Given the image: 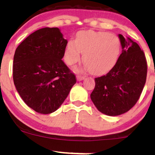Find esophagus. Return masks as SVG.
<instances>
[{"instance_id":"1","label":"esophagus","mask_w":155,"mask_h":155,"mask_svg":"<svg viewBox=\"0 0 155 155\" xmlns=\"http://www.w3.org/2000/svg\"><path fill=\"white\" fill-rule=\"evenodd\" d=\"M85 76H77V79L79 81H82V80H83L84 79H85Z\"/></svg>"}]
</instances>
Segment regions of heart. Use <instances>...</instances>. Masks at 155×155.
<instances>
[{
  "instance_id": "b5f03b06",
  "label": "heart",
  "mask_w": 155,
  "mask_h": 155,
  "mask_svg": "<svg viewBox=\"0 0 155 155\" xmlns=\"http://www.w3.org/2000/svg\"><path fill=\"white\" fill-rule=\"evenodd\" d=\"M121 52V42L117 35L106 31H82L76 40H70L64 59L69 66L79 62L82 55L84 67L95 75L107 73L115 66Z\"/></svg>"
}]
</instances>
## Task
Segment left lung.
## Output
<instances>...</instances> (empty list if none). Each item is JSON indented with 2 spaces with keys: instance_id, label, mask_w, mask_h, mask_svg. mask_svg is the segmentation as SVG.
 Listing matches in <instances>:
<instances>
[{
  "instance_id": "1",
  "label": "left lung",
  "mask_w": 155,
  "mask_h": 155,
  "mask_svg": "<svg viewBox=\"0 0 155 155\" xmlns=\"http://www.w3.org/2000/svg\"><path fill=\"white\" fill-rule=\"evenodd\" d=\"M122 53L114 67L104 76L94 79L91 99L97 109L108 116L130 110L142 92L147 76L144 51L130 38L119 35Z\"/></svg>"
}]
</instances>
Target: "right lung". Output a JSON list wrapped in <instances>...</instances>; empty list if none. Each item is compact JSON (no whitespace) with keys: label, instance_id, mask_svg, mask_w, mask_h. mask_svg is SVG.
Listing matches in <instances>:
<instances>
[{"label":"right lung","instance_id":"right-lung-1","mask_svg":"<svg viewBox=\"0 0 155 155\" xmlns=\"http://www.w3.org/2000/svg\"><path fill=\"white\" fill-rule=\"evenodd\" d=\"M67 42L59 28L45 27L16 48L13 82L24 102L36 112H54L76 84V76L62 61Z\"/></svg>","mask_w":155,"mask_h":155}]
</instances>
